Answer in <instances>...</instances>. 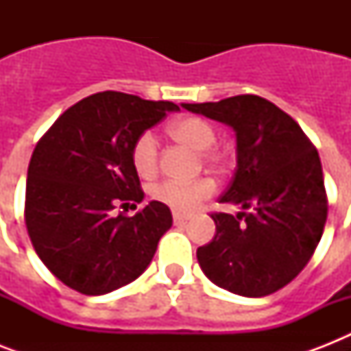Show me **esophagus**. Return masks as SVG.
Masks as SVG:
<instances>
[{
	"mask_svg": "<svg viewBox=\"0 0 351 351\" xmlns=\"http://www.w3.org/2000/svg\"><path fill=\"white\" fill-rule=\"evenodd\" d=\"M189 219H191V215L173 213V220H175V224H184V222H187Z\"/></svg>",
	"mask_w": 351,
	"mask_h": 351,
	"instance_id": "34e87169",
	"label": "esophagus"
}]
</instances>
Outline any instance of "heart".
Instances as JSON below:
<instances>
[{
  "label": "heart",
  "mask_w": 351,
  "mask_h": 351,
  "mask_svg": "<svg viewBox=\"0 0 351 351\" xmlns=\"http://www.w3.org/2000/svg\"><path fill=\"white\" fill-rule=\"evenodd\" d=\"M169 131L176 140L189 143L197 151H208L217 142L215 127L208 120L198 117H186L173 121ZM131 160L138 175H153L156 164H158V140L153 131H143L134 140L131 149ZM206 160L215 162L217 156L213 153H206ZM211 191H213V184L209 180L182 182L167 178V180L156 184L151 189V195L176 211H189L198 202H202L204 198L209 197Z\"/></svg>",
  "instance_id": "b5f03b06"
}]
</instances>
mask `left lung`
I'll return each instance as SVG.
<instances>
[{
	"instance_id": "1",
	"label": "left lung",
	"mask_w": 351,
	"mask_h": 351,
	"mask_svg": "<svg viewBox=\"0 0 351 351\" xmlns=\"http://www.w3.org/2000/svg\"><path fill=\"white\" fill-rule=\"evenodd\" d=\"M222 121L237 138V171L213 213L217 233L197 250L198 264L219 288L266 297L299 275L321 242L328 217L321 158L293 118L255 95L182 104Z\"/></svg>"
}]
</instances>
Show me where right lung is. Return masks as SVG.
<instances>
[{
	"label": "right lung",
	"instance_id": "obj_1",
	"mask_svg": "<svg viewBox=\"0 0 351 351\" xmlns=\"http://www.w3.org/2000/svg\"><path fill=\"white\" fill-rule=\"evenodd\" d=\"M173 101L106 90L58 118L36 145L27 173L25 224L36 253L65 286L106 295L132 282L153 261L173 226L169 208L151 200L134 217L112 215L120 202H142L132 143Z\"/></svg>",
	"mask_w": 351,
	"mask_h": 351
}]
</instances>
